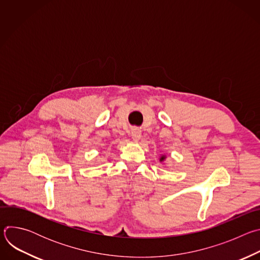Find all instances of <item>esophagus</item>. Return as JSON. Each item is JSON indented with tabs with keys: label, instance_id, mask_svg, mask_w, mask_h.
Here are the masks:
<instances>
[{
	"label": "esophagus",
	"instance_id": "obj_1",
	"mask_svg": "<svg viewBox=\"0 0 260 260\" xmlns=\"http://www.w3.org/2000/svg\"><path fill=\"white\" fill-rule=\"evenodd\" d=\"M131 136H132V138H133V140H134L135 142H138V141L141 139L142 134H141V131H140L139 128H133Z\"/></svg>",
	"mask_w": 260,
	"mask_h": 260
}]
</instances>
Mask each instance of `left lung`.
<instances>
[{"instance_id": "obj_1", "label": "left lung", "mask_w": 260, "mask_h": 260, "mask_svg": "<svg viewBox=\"0 0 260 260\" xmlns=\"http://www.w3.org/2000/svg\"><path fill=\"white\" fill-rule=\"evenodd\" d=\"M165 159H166V156H165V155H161V156H160V158H159V160H160V161H164Z\"/></svg>"}]
</instances>
